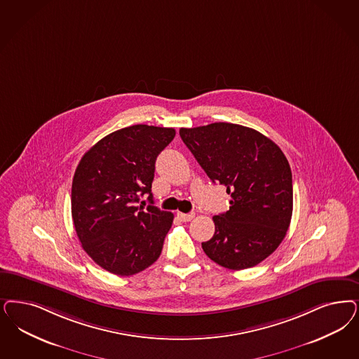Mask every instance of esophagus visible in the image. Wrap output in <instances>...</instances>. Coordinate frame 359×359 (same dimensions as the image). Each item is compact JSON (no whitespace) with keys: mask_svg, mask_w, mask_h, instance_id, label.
Here are the masks:
<instances>
[{"mask_svg":"<svg viewBox=\"0 0 359 359\" xmlns=\"http://www.w3.org/2000/svg\"><path fill=\"white\" fill-rule=\"evenodd\" d=\"M177 217L182 220V222H189L195 217V213H182V212H177Z\"/></svg>","mask_w":359,"mask_h":359,"instance_id":"esophagus-1","label":"esophagus"}]
</instances>
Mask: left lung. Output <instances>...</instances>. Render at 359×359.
I'll list each match as a JSON object with an SVG mask.
<instances>
[{
  "label": "left lung",
  "instance_id": "1",
  "mask_svg": "<svg viewBox=\"0 0 359 359\" xmlns=\"http://www.w3.org/2000/svg\"><path fill=\"white\" fill-rule=\"evenodd\" d=\"M179 133L210 180L231 195L229 210L213 216L215 235L201 243L203 250L232 271L260 264L281 244L292 219V171L284 152L240 124L219 122Z\"/></svg>",
  "mask_w": 359,
  "mask_h": 359
}]
</instances>
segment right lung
Returning a JSON list of instances; mask_svg holds the SVG:
<instances>
[{"instance_id":"obj_1","label":"right lung","mask_w":359,"mask_h":359,"mask_svg":"<svg viewBox=\"0 0 359 359\" xmlns=\"http://www.w3.org/2000/svg\"><path fill=\"white\" fill-rule=\"evenodd\" d=\"M173 128L135 124L111 133L87 151L75 170L72 216L87 255L118 276L142 272L159 259L173 215L138 205L149 196L158 155Z\"/></svg>"}]
</instances>
